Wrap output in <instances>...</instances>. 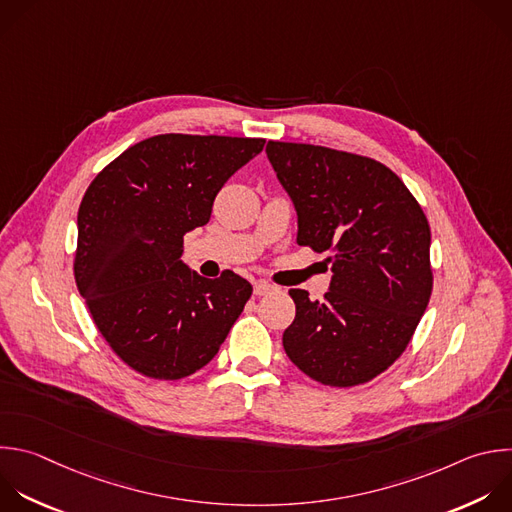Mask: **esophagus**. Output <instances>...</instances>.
I'll list each match as a JSON object with an SVG mask.
<instances>
[{"label": "esophagus", "mask_w": 512, "mask_h": 512, "mask_svg": "<svg viewBox=\"0 0 512 512\" xmlns=\"http://www.w3.org/2000/svg\"><path fill=\"white\" fill-rule=\"evenodd\" d=\"M271 291H275V285H271V283H267V281H255L253 283V293L255 295H267V293H271Z\"/></svg>", "instance_id": "obj_1"}]
</instances>
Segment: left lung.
Instances as JSON below:
<instances>
[{
	"label": "left lung",
	"instance_id": "8db88e82",
	"mask_svg": "<svg viewBox=\"0 0 512 512\" xmlns=\"http://www.w3.org/2000/svg\"><path fill=\"white\" fill-rule=\"evenodd\" d=\"M267 158L297 211V243L329 253V291L289 289V360L311 380L350 388L406 350L432 293L430 225L382 162L325 146L267 142Z\"/></svg>",
	"mask_w": 512,
	"mask_h": 512
}]
</instances>
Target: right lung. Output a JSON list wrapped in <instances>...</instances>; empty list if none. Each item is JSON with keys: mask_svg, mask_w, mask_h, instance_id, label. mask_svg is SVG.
Instances as JSON below:
<instances>
[{"mask_svg": "<svg viewBox=\"0 0 512 512\" xmlns=\"http://www.w3.org/2000/svg\"><path fill=\"white\" fill-rule=\"evenodd\" d=\"M263 138L158 134L126 148L78 209L74 277L92 319L134 372L181 380L207 366L253 287L233 271L205 279L183 237L209 223L223 185Z\"/></svg>", "mask_w": 512, "mask_h": 512, "instance_id": "obj_1", "label": "right lung"}]
</instances>
